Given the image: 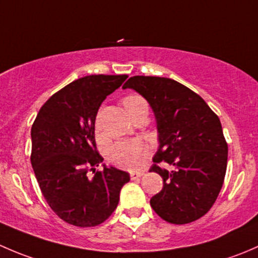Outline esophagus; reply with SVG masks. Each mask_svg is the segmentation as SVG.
Returning a JSON list of instances; mask_svg holds the SVG:
<instances>
[{
  "label": "esophagus",
  "instance_id": "obj_1",
  "mask_svg": "<svg viewBox=\"0 0 258 258\" xmlns=\"http://www.w3.org/2000/svg\"><path fill=\"white\" fill-rule=\"evenodd\" d=\"M130 176H131L132 181H136V179H139L141 176H144V172H131Z\"/></svg>",
  "mask_w": 258,
  "mask_h": 258
}]
</instances>
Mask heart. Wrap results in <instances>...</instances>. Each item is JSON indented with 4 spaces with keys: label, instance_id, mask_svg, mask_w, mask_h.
Returning a JSON list of instances; mask_svg holds the SVG:
<instances>
[{
    "label": "heart",
    "instance_id": "heart-1",
    "mask_svg": "<svg viewBox=\"0 0 258 258\" xmlns=\"http://www.w3.org/2000/svg\"><path fill=\"white\" fill-rule=\"evenodd\" d=\"M123 106L128 114H131L140 108L147 107V103L141 96L131 95L124 98ZM146 155H147L146 146L142 142L134 140V141H121L114 144L108 150L107 157L108 161L113 165L121 168H126V170L135 171L141 167Z\"/></svg>",
    "mask_w": 258,
    "mask_h": 258
}]
</instances>
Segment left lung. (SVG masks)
I'll return each instance as SVG.
<instances>
[{"mask_svg": "<svg viewBox=\"0 0 258 258\" xmlns=\"http://www.w3.org/2000/svg\"><path fill=\"white\" fill-rule=\"evenodd\" d=\"M123 88L139 92L155 113L158 150L150 172L162 177L163 187L151 207L175 225L199 220L215 204L227 168L220 118L204 98L175 80L134 76Z\"/></svg>", "mask_w": 258, "mask_h": 258, "instance_id": "obj_1", "label": "left lung"}]
</instances>
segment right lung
Returning <instances> with one entry per match:
<instances>
[{
	"mask_svg": "<svg viewBox=\"0 0 258 258\" xmlns=\"http://www.w3.org/2000/svg\"><path fill=\"white\" fill-rule=\"evenodd\" d=\"M127 77L91 75L74 81L48 98L32 124L33 172L48 206L70 225L93 227L105 222L130 181L128 173L112 166L95 168L103 161L96 150V114Z\"/></svg>",
	"mask_w": 258,
	"mask_h": 258,
	"instance_id": "1",
	"label": "right lung"
}]
</instances>
